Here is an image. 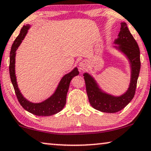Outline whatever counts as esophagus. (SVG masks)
Wrapping results in <instances>:
<instances>
[{"label":"esophagus","instance_id":"esophagus-1","mask_svg":"<svg viewBox=\"0 0 151 151\" xmlns=\"http://www.w3.org/2000/svg\"><path fill=\"white\" fill-rule=\"evenodd\" d=\"M86 62H85V61H83V62H81L80 64H79V70H81V71H83L85 70V69H86Z\"/></svg>","mask_w":151,"mask_h":151}]
</instances>
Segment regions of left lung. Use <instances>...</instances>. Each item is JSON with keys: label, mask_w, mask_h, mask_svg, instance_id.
Segmentation results:
<instances>
[{"label": "left lung", "mask_w": 151, "mask_h": 151, "mask_svg": "<svg viewBox=\"0 0 151 151\" xmlns=\"http://www.w3.org/2000/svg\"><path fill=\"white\" fill-rule=\"evenodd\" d=\"M114 43L119 45L116 48L127 55L132 68L129 87L126 93L119 97H114L104 93L99 88L97 83L89 74L85 73L84 79L90 104L94 109L104 112L114 113L120 111L131 102L136 92L137 81L140 70V55L138 45L125 22L121 23L119 38Z\"/></svg>", "instance_id": "8db88e82"}]
</instances>
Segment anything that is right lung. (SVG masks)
<instances>
[{
  "instance_id": "1",
  "label": "right lung",
  "mask_w": 151,
  "mask_h": 151,
  "mask_svg": "<svg viewBox=\"0 0 151 151\" xmlns=\"http://www.w3.org/2000/svg\"><path fill=\"white\" fill-rule=\"evenodd\" d=\"M30 26L27 24L24 26L21 29L19 35L13 42L11 47L10 52V61H9V73L11 81L14 88L17 98L24 109L30 113L37 116H50L55 114L61 111L64 107L66 102V95L68 93L70 83L74 76L78 75L79 72L78 69L75 68L70 73L63 76L58 85V87L50 98L40 103H32L29 102L26 98H24L21 92L18 89L16 76L15 73V51L18 47L21 44L22 40L24 39Z\"/></svg>"
}]
</instances>
